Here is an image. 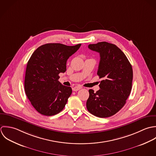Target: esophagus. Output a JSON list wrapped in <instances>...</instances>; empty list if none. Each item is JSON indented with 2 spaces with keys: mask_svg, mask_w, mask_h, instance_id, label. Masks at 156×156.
Segmentation results:
<instances>
[{
  "mask_svg": "<svg viewBox=\"0 0 156 156\" xmlns=\"http://www.w3.org/2000/svg\"><path fill=\"white\" fill-rule=\"evenodd\" d=\"M81 88H82V87H80V86H75V87H74L72 89H73V91H75V92H76V91H78V90H80Z\"/></svg>",
  "mask_w": 156,
  "mask_h": 156,
  "instance_id": "obj_1",
  "label": "esophagus"
}]
</instances>
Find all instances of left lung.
<instances>
[{
  "instance_id": "8db88e82",
  "label": "left lung",
  "mask_w": 156,
  "mask_h": 156,
  "mask_svg": "<svg viewBox=\"0 0 156 156\" xmlns=\"http://www.w3.org/2000/svg\"><path fill=\"white\" fill-rule=\"evenodd\" d=\"M88 48L99 53L97 74L103 78L96 93L89 90L87 110L99 118H108L118 112L126 103L132 87L133 69L124 53L115 44L105 41Z\"/></svg>"
}]
</instances>
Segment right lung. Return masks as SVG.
Returning a JSON list of instances; mask_svg holds the SVG:
<instances>
[{"instance_id":"obj_1","label":"right lung","mask_w":156,"mask_h":156,"mask_svg":"<svg viewBox=\"0 0 156 156\" xmlns=\"http://www.w3.org/2000/svg\"><path fill=\"white\" fill-rule=\"evenodd\" d=\"M81 45L47 43L32 54L26 69L25 90L32 105L40 114L53 116L64 108L72 90L59 82V73L66 72L67 60Z\"/></svg>"}]
</instances>
